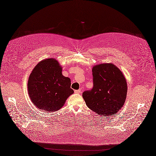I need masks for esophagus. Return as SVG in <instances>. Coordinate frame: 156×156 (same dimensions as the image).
Segmentation results:
<instances>
[{
  "label": "esophagus",
  "mask_w": 156,
  "mask_h": 156,
  "mask_svg": "<svg viewBox=\"0 0 156 156\" xmlns=\"http://www.w3.org/2000/svg\"><path fill=\"white\" fill-rule=\"evenodd\" d=\"M74 92H75V93H77V94H79V93H80V90H75V91H74Z\"/></svg>",
  "instance_id": "34e87169"
}]
</instances>
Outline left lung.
<instances>
[{"instance_id": "1", "label": "left lung", "mask_w": 156, "mask_h": 156, "mask_svg": "<svg viewBox=\"0 0 156 156\" xmlns=\"http://www.w3.org/2000/svg\"><path fill=\"white\" fill-rule=\"evenodd\" d=\"M92 72L93 87L83 93L86 105L100 115H114L126 98L128 86L124 74L111 63L94 65Z\"/></svg>"}]
</instances>
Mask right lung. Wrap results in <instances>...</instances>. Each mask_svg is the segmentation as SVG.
I'll return each mask as SVG.
<instances>
[{"instance_id":"1","label":"right lung","mask_w":156,"mask_h":156,"mask_svg":"<svg viewBox=\"0 0 156 156\" xmlns=\"http://www.w3.org/2000/svg\"><path fill=\"white\" fill-rule=\"evenodd\" d=\"M69 77L63 76L62 66L55 58L37 64L28 80V93L37 108L48 112L60 109L73 90Z\"/></svg>"}]
</instances>
